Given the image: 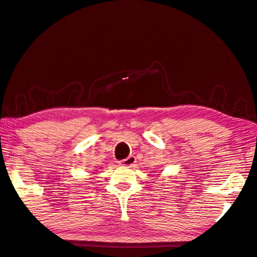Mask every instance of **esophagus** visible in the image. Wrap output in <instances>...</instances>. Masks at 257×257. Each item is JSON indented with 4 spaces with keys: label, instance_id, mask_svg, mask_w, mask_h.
I'll return each mask as SVG.
<instances>
[{
    "label": "esophagus",
    "instance_id": "1",
    "mask_svg": "<svg viewBox=\"0 0 257 257\" xmlns=\"http://www.w3.org/2000/svg\"><path fill=\"white\" fill-rule=\"evenodd\" d=\"M135 163H136L135 156L131 155L126 159H124V161L119 162V165H122V166H125V167H132Z\"/></svg>",
    "mask_w": 257,
    "mask_h": 257
}]
</instances>
